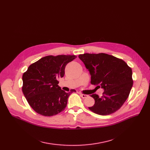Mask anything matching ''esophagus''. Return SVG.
<instances>
[{
  "instance_id": "obj_1",
  "label": "esophagus",
  "mask_w": 150,
  "mask_h": 150,
  "mask_svg": "<svg viewBox=\"0 0 150 150\" xmlns=\"http://www.w3.org/2000/svg\"><path fill=\"white\" fill-rule=\"evenodd\" d=\"M80 97H82L83 98H86V97H88V95H85V94H82V93H80Z\"/></svg>"
}]
</instances>
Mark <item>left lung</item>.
<instances>
[{"instance_id":"1","label":"left lung","mask_w":150,"mask_h":150,"mask_svg":"<svg viewBox=\"0 0 150 150\" xmlns=\"http://www.w3.org/2000/svg\"><path fill=\"white\" fill-rule=\"evenodd\" d=\"M79 58L89 71L92 84L103 89V96L91 95L95 104L89 109L98 115L111 114L128 98L133 81L132 70L122 59L105 53H84Z\"/></svg>"}]
</instances>
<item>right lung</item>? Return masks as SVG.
<instances>
[{
    "instance_id": "add662e5",
    "label": "right lung",
    "mask_w": 150,
    "mask_h": 150,
    "mask_svg": "<svg viewBox=\"0 0 150 150\" xmlns=\"http://www.w3.org/2000/svg\"><path fill=\"white\" fill-rule=\"evenodd\" d=\"M76 58L75 55L47 56L31 64L22 75V92L30 106L38 114L53 116L65 109L75 89L66 92L58 85L65 67Z\"/></svg>"
}]
</instances>
